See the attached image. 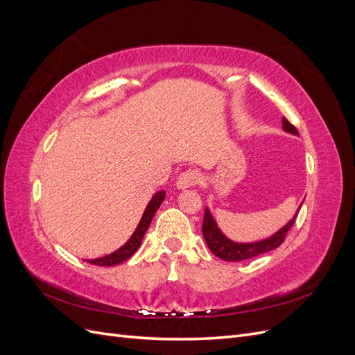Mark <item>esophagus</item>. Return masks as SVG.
I'll return each mask as SVG.
<instances>
[{"instance_id":"obj_1","label":"esophagus","mask_w":355,"mask_h":355,"mask_svg":"<svg viewBox=\"0 0 355 355\" xmlns=\"http://www.w3.org/2000/svg\"><path fill=\"white\" fill-rule=\"evenodd\" d=\"M201 182V175L197 173L196 170H187L184 173H180V176L176 180V187L178 189H187L191 187H196Z\"/></svg>"}]
</instances>
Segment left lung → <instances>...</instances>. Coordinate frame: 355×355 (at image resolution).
Instances as JSON below:
<instances>
[{
  "label": "left lung",
  "mask_w": 355,
  "mask_h": 355,
  "mask_svg": "<svg viewBox=\"0 0 355 355\" xmlns=\"http://www.w3.org/2000/svg\"><path fill=\"white\" fill-rule=\"evenodd\" d=\"M283 130L286 133L299 136L296 127L293 124H290L286 118H283ZM300 206H302V204H300ZM300 206L295 213V216L290 219L282 230H278L275 234L271 235V237L263 239L261 241H253V243H237V241L230 240L227 235L219 230L216 220L213 219V214L210 213V209L206 207V211H204V220H202L204 240H206L211 253L214 256H218L219 259H223L227 262H239V261L250 259V257H256L266 252H271L283 244L287 231L293 227L297 213L300 210Z\"/></svg>",
  "instance_id": "left-lung-1"
}]
</instances>
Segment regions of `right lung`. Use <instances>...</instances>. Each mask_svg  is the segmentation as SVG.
<instances>
[{
    "label": "right lung",
    "instance_id": "1",
    "mask_svg": "<svg viewBox=\"0 0 355 355\" xmlns=\"http://www.w3.org/2000/svg\"><path fill=\"white\" fill-rule=\"evenodd\" d=\"M166 197V191H158L153 196L151 201L148 202V206L142 214V219L139 220L137 228L135 230V232L132 234V237L128 239V241L121 245L120 249L106 254L103 257H96V259H87V262H90L92 265H99V266H114L121 263L124 261H127L128 257H132L133 253L139 249V245H141L142 240H144V235L148 231L149 225H151V220L154 218L155 211L158 210V207L161 206V202L164 201Z\"/></svg>",
    "mask_w": 355,
    "mask_h": 355
}]
</instances>
